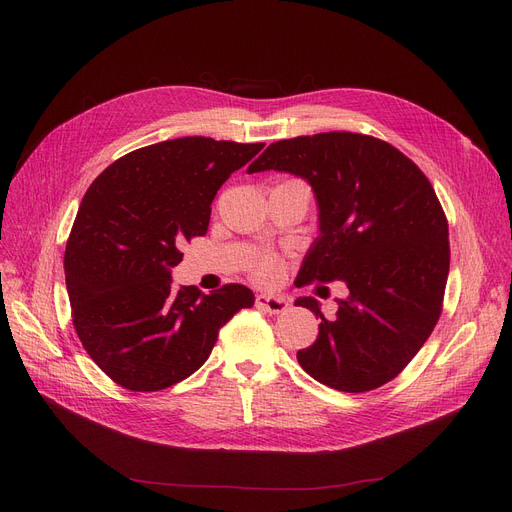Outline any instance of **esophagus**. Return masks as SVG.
Listing matches in <instances>:
<instances>
[{"mask_svg": "<svg viewBox=\"0 0 512 512\" xmlns=\"http://www.w3.org/2000/svg\"><path fill=\"white\" fill-rule=\"evenodd\" d=\"M255 307L263 309L267 313L278 315V313H284L290 305H288V301L284 297H274V294H257V297H255Z\"/></svg>", "mask_w": 512, "mask_h": 512, "instance_id": "esophagus-1", "label": "esophagus"}]
</instances>
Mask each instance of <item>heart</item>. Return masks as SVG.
I'll use <instances>...</instances> for the list:
<instances>
[{
    "mask_svg": "<svg viewBox=\"0 0 512 512\" xmlns=\"http://www.w3.org/2000/svg\"><path fill=\"white\" fill-rule=\"evenodd\" d=\"M282 274V261L274 255H261L251 263V276L261 284H272Z\"/></svg>",
    "mask_w": 512,
    "mask_h": 512,
    "instance_id": "obj_1",
    "label": "heart"
}]
</instances>
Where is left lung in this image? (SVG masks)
<instances>
[{
    "instance_id": "8db88e82",
    "label": "left lung",
    "mask_w": 512,
    "mask_h": 512,
    "mask_svg": "<svg viewBox=\"0 0 512 512\" xmlns=\"http://www.w3.org/2000/svg\"><path fill=\"white\" fill-rule=\"evenodd\" d=\"M265 170L305 178L317 199L319 236L297 284L348 288L334 319L313 297L297 299L321 317L317 340L297 353L301 367L340 392L384 386L442 313L450 245L434 186L390 143L346 130L272 143L249 166V174Z\"/></svg>"
}]
</instances>
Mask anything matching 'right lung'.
Wrapping results in <instances>:
<instances>
[{"label":"right lung","instance_id":"right-lung-1","mask_svg":"<svg viewBox=\"0 0 512 512\" xmlns=\"http://www.w3.org/2000/svg\"><path fill=\"white\" fill-rule=\"evenodd\" d=\"M263 143L182 137L130 151L105 168L78 207L64 270L72 324L99 369L132 392L182 382L253 292L172 288L180 245L205 236L211 201Z\"/></svg>","mask_w":512,"mask_h":512}]
</instances>
